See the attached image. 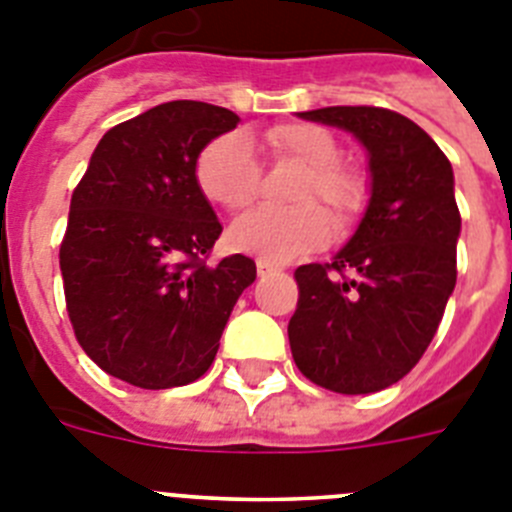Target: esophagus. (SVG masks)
Here are the masks:
<instances>
[{
	"label": "esophagus",
	"mask_w": 512,
	"mask_h": 512,
	"mask_svg": "<svg viewBox=\"0 0 512 512\" xmlns=\"http://www.w3.org/2000/svg\"><path fill=\"white\" fill-rule=\"evenodd\" d=\"M279 266L277 264H271V261H266V259H259L256 261V274H259L261 279L264 277H271V274H279Z\"/></svg>",
	"instance_id": "34e87169"
}]
</instances>
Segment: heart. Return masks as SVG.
<instances>
[{
	"mask_svg": "<svg viewBox=\"0 0 512 512\" xmlns=\"http://www.w3.org/2000/svg\"><path fill=\"white\" fill-rule=\"evenodd\" d=\"M266 146L277 158L305 166L292 200L295 207H259L238 217L228 230L230 246L266 261L300 259L318 251L333 235L328 212L315 205L323 200L330 212L348 223L366 202V184L359 171L338 164L341 148L328 130L307 122H287L266 133ZM197 187L212 205L238 212L256 200L261 169L243 133H225L210 140L194 164Z\"/></svg>",
	"mask_w": 512,
	"mask_h": 512,
	"instance_id": "b5f03b06",
	"label": "heart"
}]
</instances>
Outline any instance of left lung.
I'll return each mask as SVG.
<instances>
[{"label": "left lung", "instance_id": "8db88e82", "mask_svg": "<svg viewBox=\"0 0 512 512\" xmlns=\"http://www.w3.org/2000/svg\"><path fill=\"white\" fill-rule=\"evenodd\" d=\"M302 120L354 135L369 158V202L330 264L295 271V364L341 395L400 382L436 336L456 284L461 215L454 169L413 120L382 107H323Z\"/></svg>", "mask_w": 512, "mask_h": 512}]
</instances>
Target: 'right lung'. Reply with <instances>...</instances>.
<instances>
[{
    "mask_svg": "<svg viewBox=\"0 0 512 512\" xmlns=\"http://www.w3.org/2000/svg\"><path fill=\"white\" fill-rule=\"evenodd\" d=\"M238 122L194 99L158 104L102 135L74 189L61 243L66 310L89 359L122 382L169 390L200 379L256 279L241 253L202 259L223 225L194 164Z\"/></svg>",
    "mask_w": 512,
    "mask_h": 512,
    "instance_id": "1",
    "label": "right lung"
}]
</instances>
